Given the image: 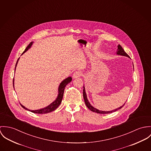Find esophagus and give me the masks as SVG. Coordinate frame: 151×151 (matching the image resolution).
I'll return each instance as SVG.
<instances>
[{"mask_svg": "<svg viewBox=\"0 0 151 151\" xmlns=\"http://www.w3.org/2000/svg\"><path fill=\"white\" fill-rule=\"evenodd\" d=\"M81 76V72L80 71H75L73 74V78L75 79V78H78L79 77H80Z\"/></svg>", "mask_w": 151, "mask_h": 151, "instance_id": "34e87169", "label": "esophagus"}]
</instances>
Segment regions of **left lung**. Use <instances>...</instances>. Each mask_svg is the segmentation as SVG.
Wrapping results in <instances>:
<instances>
[{"label": "left lung", "mask_w": 151, "mask_h": 151, "mask_svg": "<svg viewBox=\"0 0 151 151\" xmlns=\"http://www.w3.org/2000/svg\"><path fill=\"white\" fill-rule=\"evenodd\" d=\"M118 48H117V54L118 55H124V56H126V57H130L129 55L124 51V50H123V49L122 48V47L119 45H118ZM83 98L85 102V104L87 106V107L91 111L94 112H96L97 114H110V113H112V112H115L117 110L121 109L125 104V103L124 104V105H123L122 106H121L120 107L116 109H114L113 111H100L95 108H94L93 106H91V105L90 104V102H88V101L87 99V96H86V91H85V88H84V87H83Z\"/></svg>", "instance_id": "8db88e82"}]
</instances>
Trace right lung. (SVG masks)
Listing matches in <instances>:
<instances>
[{
	"mask_svg": "<svg viewBox=\"0 0 151 151\" xmlns=\"http://www.w3.org/2000/svg\"><path fill=\"white\" fill-rule=\"evenodd\" d=\"M33 43V42H31L29 45L27 47V48L25 49V51L22 52V54H23L25 52H26L32 46ZM19 58L17 60V63H16V67H15V70H16V68L17 66V63H18V60ZM72 81V78L71 77H68L67 79H65V80H64L61 83L60 85L59 86V87H58V95L57 96V98L56 99V100L54 101V102H52L50 105H49V106H47V107L45 108H43V109H38V110H35V111H32V110H29L28 109H27V108H25V106H24L23 105H22L21 104H20L21 105V106L22 108H24L26 110H28L29 111H31L33 113H35V114H47V113H49L51 112L52 111H54V110H55L58 106L60 105L62 100H63V96H64V89H65V86L67 85L69 83H70ZM13 87H14V79H13Z\"/></svg>",
	"mask_w": 151,
	"mask_h": 151,
	"instance_id": "add662e5",
	"label": "right lung"
}]
</instances>
